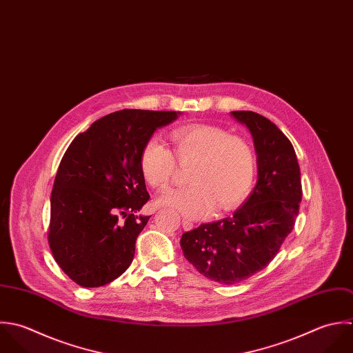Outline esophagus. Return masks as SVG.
Here are the masks:
<instances>
[{
  "instance_id": "1",
  "label": "esophagus",
  "mask_w": 353,
  "mask_h": 353,
  "mask_svg": "<svg viewBox=\"0 0 353 353\" xmlns=\"http://www.w3.org/2000/svg\"><path fill=\"white\" fill-rule=\"evenodd\" d=\"M182 226H183V230H186V232H189V230H192L194 228L193 222H190L189 219H183L182 221Z\"/></svg>"
}]
</instances>
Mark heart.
<instances>
[{
    "label": "heart",
    "instance_id": "obj_1",
    "mask_svg": "<svg viewBox=\"0 0 353 353\" xmlns=\"http://www.w3.org/2000/svg\"><path fill=\"white\" fill-rule=\"evenodd\" d=\"M171 139L178 163L192 164L186 175L189 185L161 194L159 205L199 219L212 211L228 212L246 199L256 176V154L246 139L210 124L176 128ZM175 158L160 139L149 138L139 154L146 183L164 190L175 174Z\"/></svg>",
    "mask_w": 353,
    "mask_h": 353
}]
</instances>
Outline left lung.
Returning a JSON list of instances; mask_svg holds the SVG:
<instances>
[{
	"label": "left lung",
	"instance_id": "8db88e82",
	"mask_svg": "<svg viewBox=\"0 0 353 353\" xmlns=\"http://www.w3.org/2000/svg\"><path fill=\"white\" fill-rule=\"evenodd\" d=\"M232 115L253 137L257 183L233 216L201 225L181 238L189 263L223 285L248 279L271 263L294 228L303 197L300 165L288 137L256 112Z\"/></svg>",
	"mask_w": 353,
	"mask_h": 353
}]
</instances>
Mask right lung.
Segmentation results:
<instances>
[{
	"label": "right lung",
	"mask_w": 353,
	"mask_h": 353,
	"mask_svg": "<svg viewBox=\"0 0 353 353\" xmlns=\"http://www.w3.org/2000/svg\"><path fill=\"white\" fill-rule=\"evenodd\" d=\"M174 111L123 110L96 120L65 150L52 189L48 241L59 267L79 286L99 288L131 264L149 216L139 154Z\"/></svg>",
	"instance_id": "add662e5"
}]
</instances>
